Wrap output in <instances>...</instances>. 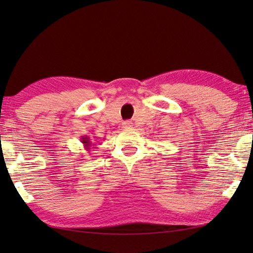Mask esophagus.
<instances>
[{"label":"esophagus","instance_id":"34e87169","mask_svg":"<svg viewBox=\"0 0 253 253\" xmlns=\"http://www.w3.org/2000/svg\"><path fill=\"white\" fill-rule=\"evenodd\" d=\"M132 124H133V123H132L131 121H126V122L122 123V126L127 127V129H129V127H132Z\"/></svg>","mask_w":253,"mask_h":253}]
</instances>
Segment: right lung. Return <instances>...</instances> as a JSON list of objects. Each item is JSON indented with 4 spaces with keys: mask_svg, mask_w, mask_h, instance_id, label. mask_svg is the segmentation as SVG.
Returning a JSON list of instances; mask_svg holds the SVG:
<instances>
[{
    "mask_svg": "<svg viewBox=\"0 0 253 253\" xmlns=\"http://www.w3.org/2000/svg\"><path fill=\"white\" fill-rule=\"evenodd\" d=\"M82 143L84 144V147H85L86 150L90 149V147L92 145V142H90V138H87V136L82 138Z\"/></svg>",
    "mask_w": 253,
    "mask_h": 253,
    "instance_id": "1",
    "label": "right lung"
}]
</instances>
